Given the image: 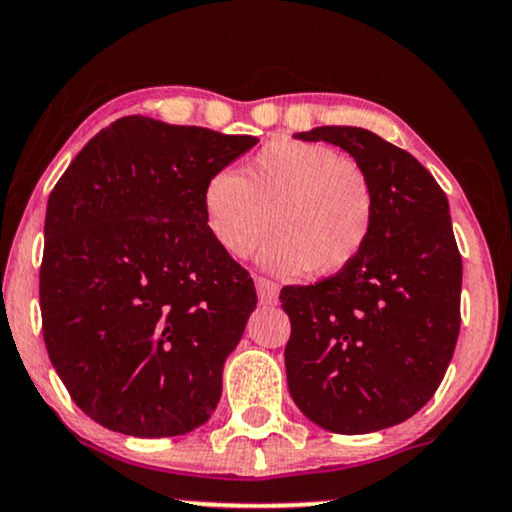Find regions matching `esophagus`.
Listing matches in <instances>:
<instances>
[{
    "mask_svg": "<svg viewBox=\"0 0 512 512\" xmlns=\"http://www.w3.org/2000/svg\"><path fill=\"white\" fill-rule=\"evenodd\" d=\"M255 288H257V297H260V304H276L278 302V286L274 281L257 276Z\"/></svg>",
    "mask_w": 512,
    "mask_h": 512,
    "instance_id": "esophagus-1",
    "label": "esophagus"
}]
</instances>
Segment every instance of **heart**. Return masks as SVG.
I'll return each mask as SVG.
<instances>
[{"mask_svg":"<svg viewBox=\"0 0 512 512\" xmlns=\"http://www.w3.org/2000/svg\"><path fill=\"white\" fill-rule=\"evenodd\" d=\"M205 226L226 255L243 260L274 234L262 264L283 276L345 271L375 224L368 174L331 146L278 139L245 163L217 172L203 191Z\"/></svg>","mask_w":512,"mask_h":512,"instance_id":"1","label":"heart"}]
</instances>
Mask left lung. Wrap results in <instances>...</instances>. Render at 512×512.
Returning a JSON list of instances; mask_svg holds the SVG:
<instances>
[{"instance_id":"1","label":"left lung","mask_w":512,"mask_h":512,"mask_svg":"<svg viewBox=\"0 0 512 512\" xmlns=\"http://www.w3.org/2000/svg\"><path fill=\"white\" fill-rule=\"evenodd\" d=\"M295 139L328 141L357 160L375 193V224L345 271L278 295L290 316V397L338 435L392 428L437 392L461 331L449 200L411 153L368 129L314 127Z\"/></svg>"}]
</instances>
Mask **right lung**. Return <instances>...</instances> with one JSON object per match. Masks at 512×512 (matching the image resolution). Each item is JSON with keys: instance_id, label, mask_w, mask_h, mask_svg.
I'll return each mask as SVG.
<instances>
[{"instance_id": "1", "label": "right lung", "mask_w": 512, "mask_h": 512, "mask_svg": "<svg viewBox=\"0 0 512 512\" xmlns=\"http://www.w3.org/2000/svg\"><path fill=\"white\" fill-rule=\"evenodd\" d=\"M257 137L129 115L58 179L44 219L42 331L103 428L177 437L208 423L255 283L205 226V184Z\"/></svg>"}]
</instances>
